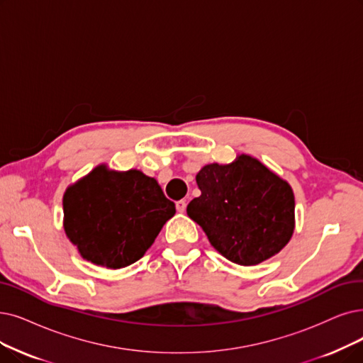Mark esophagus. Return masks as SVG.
Returning <instances> with one entry per match:
<instances>
[{
	"instance_id": "34e87169",
	"label": "esophagus",
	"mask_w": 363,
	"mask_h": 363,
	"mask_svg": "<svg viewBox=\"0 0 363 363\" xmlns=\"http://www.w3.org/2000/svg\"><path fill=\"white\" fill-rule=\"evenodd\" d=\"M176 208L179 213H183L186 210V201L184 199H180L176 202Z\"/></svg>"
}]
</instances>
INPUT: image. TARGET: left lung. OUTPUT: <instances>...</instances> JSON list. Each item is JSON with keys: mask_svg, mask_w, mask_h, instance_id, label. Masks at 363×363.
Masks as SVG:
<instances>
[{"mask_svg": "<svg viewBox=\"0 0 363 363\" xmlns=\"http://www.w3.org/2000/svg\"><path fill=\"white\" fill-rule=\"evenodd\" d=\"M201 191L187 206L213 247L230 262L253 267L280 253L295 230L291 184L250 155L207 164L196 174Z\"/></svg>", "mask_w": 363, "mask_h": 363, "instance_id": "1", "label": "left lung"}]
</instances>
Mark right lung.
Returning <instances> with one entry per match:
<instances>
[{
  "instance_id": "add662e5",
  "label": "right lung",
  "mask_w": 363,
  "mask_h": 363,
  "mask_svg": "<svg viewBox=\"0 0 363 363\" xmlns=\"http://www.w3.org/2000/svg\"><path fill=\"white\" fill-rule=\"evenodd\" d=\"M64 230L88 262L121 269L137 262L176 214L156 179L140 169L116 171L107 164L67 187Z\"/></svg>"
}]
</instances>
